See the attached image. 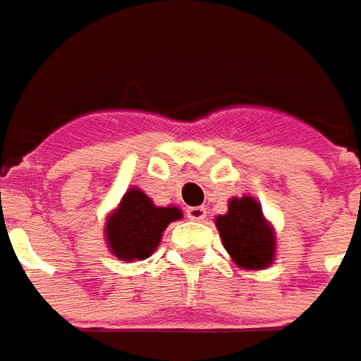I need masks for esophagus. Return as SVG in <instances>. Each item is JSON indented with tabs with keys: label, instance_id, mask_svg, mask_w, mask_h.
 <instances>
[{
	"label": "esophagus",
	"instance_id": "34e87169",
	"mask_svg": "<svg viewBox=\"0 0 361 361\" xmlns=\"http://www.w3.org/2000/svg\"><path fill=\"white\" fill-rule=\"evenodd\" d=\"M185 212H188V219H192V221H204L206 219V208L204 206H190Z\"/></svg>",
	"mask_w": 361,
	"mask_h": 361
}]
</instances>
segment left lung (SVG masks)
Returning a JSON list of instances; mask_svg holds the SVG:
<instances>
[{
	"label": "left lung",
	"mask_w": 361,
	"mask_h": 361,
	"mask_svg": "<svg viewBox=\"0 0 361 361\" xmlns=\"http://www.w3.org/2000/svg\"><path fill=\"white\" fill-rule=\"evenodd\" d=\"M231 259L241 269H265L276 257V231L253 196L231 198L226 214L214 219Z\"/></svg>",
	"instance_id": "8db88e82"
}]
</instances>
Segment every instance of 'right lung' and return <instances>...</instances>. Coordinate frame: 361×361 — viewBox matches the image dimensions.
I'll list each match as a JSON object with an SVG mask.
<instances>
[{
  "instance_id": "1",
  "label": "right lung",
  "mask_w": 361,
  "mask_h": 361,
  "mask_svg": "<svg viewBox=\"0 0 361 361\" xmlns=\"http://www.w3.org/2000/svg\"><path fill=\"white\" fill-rule=\"evenodd\" d=\"M183 219L178 206H155L140 188H130L108 214L104 239L120 262H142L159 247L169 223Z\"/></svg>"
}]
</instances>
